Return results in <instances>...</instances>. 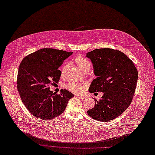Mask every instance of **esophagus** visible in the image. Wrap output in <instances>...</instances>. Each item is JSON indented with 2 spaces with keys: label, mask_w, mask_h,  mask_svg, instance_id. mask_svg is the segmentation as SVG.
I'll list each match as a JSON object with an SVG mask.
<instances>
[{
  "label": "esophagus",
  "mask_w": 155,
  "mask_h": 155,
  "mask_svg": "<svg viewBox=\"0 0 155 155\" xmlns=\"http://www.w3.org/2000/svg\"><path fill=\"white\" fill-rule=\"evenodd\" d=\"M77 96L78 97H79L80 99H81V100H84V99H85V97H86L85 96L79 95V94H77Z\"/></svg>",
  "instance_id": "34e87169"
}]
</instances>
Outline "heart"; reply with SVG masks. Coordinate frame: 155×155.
Returning <instances> with one entry per match:
<instances>
[{
    "label": "heart",
    "mask_w": 155,
    "mask_h": 155,
    "mask_svg": "<svg viewBox=\"0 0 155 155\" xmlns=\"http://www.w3.org/2000/svg\"><path fill=\"white\" fill-rule=\"evenodd\" d=\"M74 61L76 65L82 70L83 72H88L90 70L91 64L88 59L83 57L82 55H78L75 58ZM67 68V65L66 64L63 66L61 70L62 75L65 74ZM66 87L70 91L75 93H80L83 92L84 88H85V85L81 83H79L78 81H70L67 84Z\"/></svg>",
    "instance_id": "obj_1"
}]
</instances>
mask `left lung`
Returning a JSON list of instances; mask_svg holds the SVG:
<instances>
[{
    "mask_svg": "<svg viewBox=\"0 0 155 155\" xmlns=\"http://www.w3.org/2000/svg\"><path fill=\"white\" fill-rule=\"evenodd\" d=\"M93 63L94 79L90 93L103 92L87 111L93 119L107 122L119 117L132 103L137 87L138 71L133 62L122 52L110 48L94 49L87 54Z\"/></svg>",
    "mask_w": 155,
    "mask_h": 155,
    "instance_id": "8db88e82",
    "label": "left lung"
}]
</instances>
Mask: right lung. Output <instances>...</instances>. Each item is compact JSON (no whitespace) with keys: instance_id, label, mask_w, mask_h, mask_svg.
I'll use <instances>...</instances> for the list:
<instances>
[{"instance_id":"obj_1","label":"right lung","mask_w":155,"mask_h":155,"mask_svg":"<svg viewBox=\"0 0 155 155\" xmlns=\"http://www.w3.org/2000/svg\"><path fill=\"white\" fill-rule=\"evenodd\" d=\"M72 52L44 48L26 55L18 71L17 89L26 109L35 117L45 120L60 116L74 94L61 90L59 94L49 90L58 83L61 72L59 67Z\"/></svg>"}]
</instances>
